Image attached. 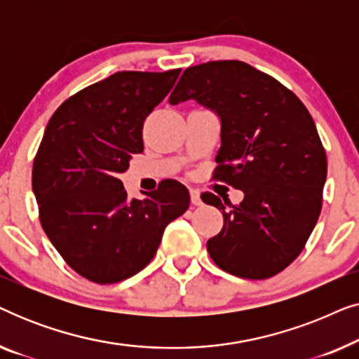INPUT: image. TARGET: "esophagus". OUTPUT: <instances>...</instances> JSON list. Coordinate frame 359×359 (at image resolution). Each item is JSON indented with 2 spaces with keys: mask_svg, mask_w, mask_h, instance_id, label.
<instances>
[{
  "mask_svg": "<svg viewBox=\"0 0 359 359\" xmlns=\"http://www.w3.org/2000/svg\"><path fill=\"white\" fill-rule=\"evenodd\" d=\"M189 194H191V203H193L194 205L203 204V201H201V193L198 189H191Z\"/></svg>",
  "mask_w": 359,
  "mask_h": 359,
  "instance_id": "obj_1",
  "label": "esophagus"
}]
</instances>
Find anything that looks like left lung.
Returning a JSON list of instances; mask_svg holds the SVG:
<instances>
[{
    "instance_id": "obj_1",
    "label": "left lung",
    "mask_w": 359,
    "mask_h": 359,
    "mask_svg": "<svg viewBox=\"0 0 359 359\" xmlns=\"http://www.w3.org/2000/svg\"><path fill=\"white\" fill-rule=\"evenodd\" d=\"M189 100L220 121L215 178L243 191L230 212L219 196H201L224 215L210 258L233 276L271 278L299 257L320 215L327 156L316 122L292 91L238 60L184 70L168 102Z\"/></svg>"
}]
</instances>
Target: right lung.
Wrapping results in <instances>:
<instances>
[{"label": "right lung", "mask_w": 359, "mask_h": 359, "mask_svg": "<svg viewBox=\"0 0 359 359\" xmlns=\"http://www.w3.org/2000/svg\"><path fill=\"white\" fill-rule=\"evenodd\" d=\"M180 72H117L68 97L43 132L32 168L42 227L68 266L93 283L144 269L166 225L189 208L178 181L130 199L119 180L144 151V121Z\"/></svg>", "instance_id": "right-lung-1"}]
</instances>
